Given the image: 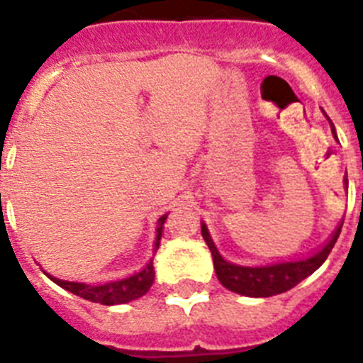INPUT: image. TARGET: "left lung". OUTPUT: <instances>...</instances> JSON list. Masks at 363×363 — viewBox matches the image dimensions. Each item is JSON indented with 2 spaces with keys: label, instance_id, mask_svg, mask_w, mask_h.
<instances>
[{
  "label": "left lung",
  "instance_id": "1",
  "mask_svg": "<svg viewBox=\"0 0 363 363\" xmlns=\"http://www.w3.org/2000/svg\"><path fill=\"white\" fill-rule=\"evenodd\" d=\"M325 118L329 120L327 114ZM329 123H331L333 136L338 142L335 125H333L331 120H329ZM342 225H344V221H340V225L336 227L335 233L329 236V240L320 249L311 252L306 258L281 259V262H272V264L265 265H238L223 258L218 251V247L214 245L209 229H207L203 221H201V236H203L205 243H207L211 255H213L214 271H216L218 280L225 289L242 294V296L269 298L293 289L294 285H298L301 280H306L309 274H313L325 262L329 252L333 251V247H335L336 240L340 236V230H342Z\"/></svg>",
  "mask_w": 363,
  "mask_h": 363
}]
</instances>
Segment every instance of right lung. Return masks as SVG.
<instances>
[{"instance_id":"1","label":"right lung","mask_w":363,"mask_h":363,"mask_svg":"<svg viewBox=\"0 0 363 363\" xmlns=\"http://www.w3.org/2000/svg\"><path fill=\"white\" fill-rule=\"evenodd\" d=\"M169 214H163L158 220V229H156V240H154V252L158 251L160 240H162L163 223H165ZM45 272V271H43ZM50 280L56 285L63 287L69 293L76 294L79 298H85L94 303H101V306H118V303H129V301L138 300L140 296L147 293L154 284V265L152 258L147 262L142 267V271L134 272L130 277L121 278V280H112L107 284H85V281H69L60 280V278L52 277L49 272H45Z\"/></svg>"}]
</instances>
